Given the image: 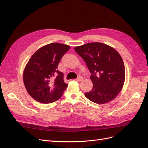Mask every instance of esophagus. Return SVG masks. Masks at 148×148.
Segmentation results:
<instances>
[{"mask_svg":"<svg viewBox=\"0 0 148 148\" xmlns=\"http://www.w3.org/2000/svg\"><path fill=\"white\" fill-rule=\"evenodd\" d=\"M83 79V78L82 77H81V76H80V77H78L77 79H75V80H77V81H78V82H81Z\"/></svg>","mask_w":148,"mask_h":148,"instance_id":"34e87169","label":"esophagus"}]
</instances>
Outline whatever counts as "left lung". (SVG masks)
Masks as SVG:
<instances>
[{
  "instance_id": "obj_1",
  "label": "left lung",
  "mask_w": 148,
  "mask_h": 148,
  "mask_svg": "<svg viewBox=\"0 0 148 148\" xmlns=\"http://www.w3.org/2000/svg\"><path fill=\"white\" fill-rule=\"evenodd\" d=\"M75 51L91 73L93 86L85 96L99 104L115 99L122 90L125 78L123 61L119 52L107 44L96 42L77 46Z\"/></svg>"
}]
</instances>
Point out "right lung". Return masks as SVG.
Listing matches in <instances>:
<instances>
[{"instance_id": "obj_1", "label": "right lung", "mask_w": 148, "mask_h": 148, "mask_svg": "<svg viewBox=\"0 0 148 148\" xmlns=\"http://www.w3.org/2000/svg\"><path fill=\"white\" fill-rule=\"evenodd\" d=\"M70 46L53 42L36 52L26 64L23 75L25 86L34 99L49 104L59 99L68 86L64 73L57 70L60 60Z\"/></svg>"}]
</instances>
